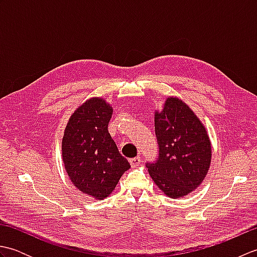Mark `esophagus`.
Listing matches in <instances>:
<instances>
[{
  "label": "esophagus",
  "instance_id": "esophagus-1",
  "mask_svg": "<svg viewBox=\"0 0 257 257\" xmlns=\"http://www.w3.org/2000/svg\"><path fill=\"white\" fill-rule=\"evenodd\" d=\"M140 161H141L140 157H136V158H132V159H129L130 165H132V167H134V168L138 167L140 165Z\"/></svg>",
  "mask_w": 257,
  "mask_h": 257
}]
</instances>
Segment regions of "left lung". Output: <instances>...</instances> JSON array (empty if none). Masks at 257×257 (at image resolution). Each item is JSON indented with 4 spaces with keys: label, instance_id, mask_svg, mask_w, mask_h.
Wrapping results in <instances>:
<instances>
[{
    "label": "left lung",
    "instance_id": "8db88e82",
    "mask_svg": "<svg viewBox=\"0 0 257 257\" xmlns=\"http://www.w3.org/2000/svg\"><path fill=\"white\" fill-rule=\"evenodd\" d=\"M157 160L147 162L155 183L172 199L181 198L201 184L211 162L206 130L193 111L178 99L168 98L155 114Z\"/></svg>",
    "mask_w": 257,
    "mask_h": 257
}]
</instances>
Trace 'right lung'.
Instances as JSON below:
<instances>
[{
  "instance_id": "obj_1",
  "label": "right lung",
  "mask_w": 257,
  "mask_h": 257,
  "mask_svg": "<svg viewBox=\"0 0 257 257\" xmlns=\"http://www.w3.org/2000/svg\"><path fill=\"white\" fill-rule=\"evenodd\" d=\"M112 108L100 98H90L76 110L65 129L62 151L73 184L95 199L112 192L130 168L108 133Z\"/></svg>"
}]
</instances>
